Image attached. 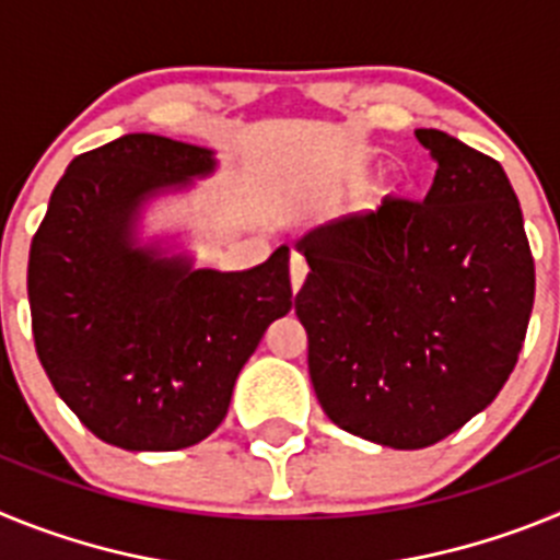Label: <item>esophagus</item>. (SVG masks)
<instances>
[{
	"instance_id": "1",
	"label": "esophagus",
	"mask_w": 560,
	"mask_h": 560,
	"mask_svg": "<svg viewBox=\"0 0 560 560\" xmlns=\"http://www.w3.org/2000/svg\"><path fill=\"white\" fill-rule=\"evenodd\" d=\"M289 275H291V289L300 291V285L305 283V275H308V266L300 255H291V264H289Z\"/></svg>"
}]
</instances>
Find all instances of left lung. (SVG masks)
Here are the masks:
<instances>
[{
    "mask_svg": "<svg viewBox=\"0 0 560 560\" xmlns=\"http://www.w3.org/2000/svg\"><path fill=\"white\" fill-rule=\"evenodd\" d=\"M415 137L438 160L427 199L387 196L296 241L316 398L336 427L389 448L434 446L497 398L536 296L502 165L438 128Z\"/></svg>",
    "mask_w": 560,
    "mask_h": 560,
    "instance_id": "obj_1",
    "label": "left lung"
}]
</instances>
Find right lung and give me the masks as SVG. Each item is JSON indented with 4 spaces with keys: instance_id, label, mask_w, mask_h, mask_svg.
Masks as SVG:
<instances>
[{
    "instance_id": "right-lung-1",
    "label": "right lung",
    "mask_w": 560,
    "mask_h": 560,
    "mask_svg": "<svg viewBox=\"0 0 560 560\" xmlns=\"http://www.w3.org/2000/svg\"><path fill=\"white\" fill-rule=\"evenodd\" d=\"M212 167L207 148L126 133L69 162L30 244L44 373L89 432L126 452H176L215 432L241 368L291 308L289 246L249 271L133 246L142 201Z\"/></svg>"
}]
</instances>
